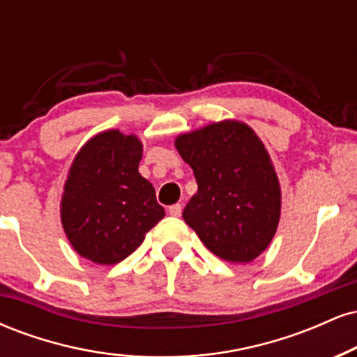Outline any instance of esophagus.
I'll return each instance as SVG.
<instances>
[{
    "label": "esophagus",
    "instance_id": "esophagus-1",
    "mask_svg": "<svg viewBox=\"0 0 357 357\" xmlns=\"http://www.w3.org/2000/svg\"><path fill=\"white\" fill-rule=\"evenodd\" d=\"M169 215L171 216H176V218H179V216H181V213H183V206L181 204H173V206H169Z\"/></svg>",
    "mask_w": 357,
    "mask_h": 357
}]
</instances>
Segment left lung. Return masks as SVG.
Masks as SVG:
<instances>
[{
    "instance_id": "8db88e82",
    "label": "left lung",
    "mask_w": 357,
    "mask_h": 357,
    "mask_svg": "<svg viewBox=\"0 0 357 357\" xmlns=\"http://www.w3.org/2000/svg\"><path fill=\"white\" fill-rule=\"evenodd\" d=\"M174 146L198 183L184 221L223 260H255L275 235L282 208L280 183L261 139L245 122L225 119L179 134Z\"/></svg>"
}]
</instances>
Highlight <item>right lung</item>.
<instances>
[{"label": "right lung", "mask_w": 357, "mask_h": 357, "mask_svg": "<svg viewBox=\"0 0 357 357\" xmlns=\"http://www.w3.org/2000/svg\"><path fill=\"white\" fill-rule=\"evenodd\" d=\"M142 142L109 129L90 137L73 158L63 184L60 220L80 257L116 265L165 218L153 184L139 173Z\"/></svg>", "instance_id": "1"}]
</instances>
